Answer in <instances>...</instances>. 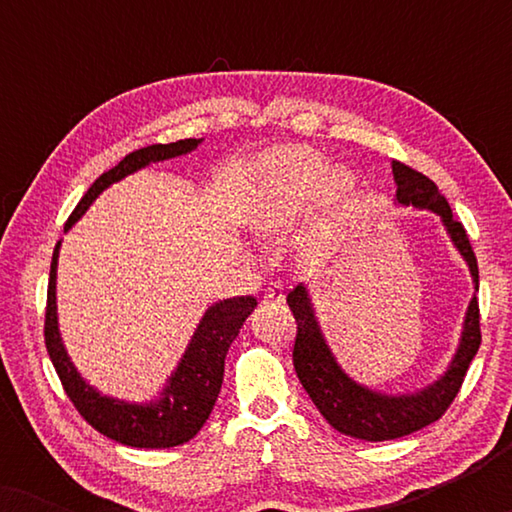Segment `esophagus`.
<instances>
[{
  "mask_svg": "<svg viewBox=\"0 0 512 512\" xmlns=\"http://www.w3.org/2000/svg\"><path fill=\"white\" fill-rule=\"evenodd\" d=\"M284 300V291L282 286L275 284V286H268L263 293V305H270V303H282Z\"/></svg>",
  "mask_w": 512,
  "mask_h": 512,
  "instance_id": "1",
  "label": "esophagus"
}]
</instances>
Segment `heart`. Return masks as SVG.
I'll use <instances>...</instances> for the list:
<instances>
[{
  "label": "heart",
  "instance_id": "1",
  "mask_svg": "<svg viewBox=\"0 0 512 512\" xmlns=\"http://www.w3.org/2000/svg\"><path fill=\"white\" fill-rule=\"evenodd\" d=\"M326 174V160L303 146H286L268 153L258 167V195L249 223L258 235H279L305 212L307 202ZM352 184L345 170L326 174L328 193H342Z\"/></svg>",
  "mask_w": 512,
  "mask_h": 512
}]
</instances>
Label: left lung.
<instances>
[{"label": "left lung", "instance_id": "obj_1", "mask_svg": "<svg viewBox=\"0 0 512 512\" xmlns=\"http://www.w3.org/2000/svg\"><path fill=\"white\" fill-rule=\"evenodd\" d=\"M396 179V200L401 205H412L419 209H431L443 219V226L450 233L454 247L466 258L471 268L475 289H478V258L473 254L471 242H468L466 228L452 216V209L447 200L440 195L438 186L422 172L412 167L391 163ZM293 319H296V345H293V368L303 389L310 394L312 403L317 405L326 422L335 431L345 436L370 440H394L410 436L424 426L438 422L457 398L461 384H464L466 370L471 366L473 356L478 354L480 347V307L478 298L473 296L468 305L464 331H461V342L457 354L447 368V373L422 391L403 396H387L380 391L356 384L345 370L338 366L331 349H328L324 333H321L319 321L314 317V307L307 296V289L298 284L296 289L286 296Z\"/></svg>", "mask_w": 512, "mask_h": 512}]
</instances>
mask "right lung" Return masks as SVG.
Returning a JSON list of instances; mask_svg holds the SVG:
<instances>
[{"mask_svg":"<svg viewBox=\"0 0 512 512\" xmlns=\"http://www.w3.org/2000/svg\"><path fill=\"white\" fill-rule=\"evenodd\" d=\"M202 139H179L172 144H151L137 149L125 156L116 167L104 172L95 179L86 195L74 207L65 223V230L72 228L81 219L83 212L93 205V200L104 188L116 184L128 174L142 170L149 163L167 160L174 156H184L193 151ZM58 249L55 244L51 277H48V296H46V321H44V340L48 356H51L55 373H58L62 389L79 410V415L100 431L102 436L121 445L146 447V450H163V447H177L191 440L209 419L216 396L223 382V363L233 340L240 328L256 307L254 296H237L209 307L202 317L200 326L195 328L191 345L181 356L177 370H174L170 382L163 389L158 401L137 405L123 403L116 398L102 396L100 391L86 384V380L76 373L69 356L62 347V338L58 331V307H55V270H58Z\"/></svg>","mask_w":512,"mask_h":512,"instance_id":"obj_1","label":"right lung"}]
</instances>
